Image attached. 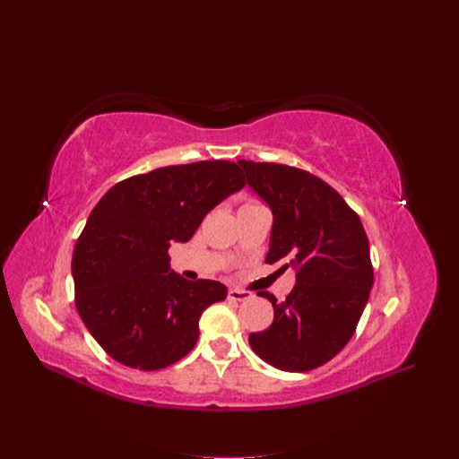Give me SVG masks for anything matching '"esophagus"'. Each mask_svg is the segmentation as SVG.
Segmentation results:
<instances>
[{
  "label": "esophagus",
  "mask_w": 459,
  "mask_h": 459,
  "mask_svg": "<svg viewBox=\"0 0 459 459\" xmlns=\"http://www.w3.org/2000/svg\"><path fill=\"white\" fill-rule=\"evenodd\" d=\"M229 298L234 301H245V299H250L252 294L247 290H239V289H229Z\"/></svg>",
  "instance_id": "esophagus-1"
}]
</instances>
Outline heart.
Listing matches in <instances>:
<instances>
[{"mask_svg":"<svg viewBox=\"0 0 459 459\" xmlns=\"http://www.w3.org/2000/svg\"><path fill=\"white\" fill-rule=\"evenodd\" d=\"M247 205H254V204H247Z\"/></svg>","mask_w":459,"mask_h":459,"instance_id":"heart-1","label":"heart"}]
</instances>
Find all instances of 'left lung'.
<instances>
[{"label": "left lung", "instance_id": "left-lung-1", "mask_svg": "<svg viewBox=\"0 0 459 459\" xmlns=\"http://www.w3.org/2000/svg\"><path fill=\"white\" fill-rule=\"evenodd\" d=\"M248 186L273 211L267 264L285 261L296 285L285 301L259 292L274 321L248 336L252 351L287 372L331 361L352 338L374 283L370 250L358 214L323 179L280 163L238 161Z\"/></svg>", "mask_w": 459, "mask_h": 459}]
</instances>
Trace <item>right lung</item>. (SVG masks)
<instances>
[{
    "label": "right lung",
    "instance_id": "obj_1",
    "mask_svg": "<svg viewBox=\"0 0 459 459\" xmlns=\"http://www.w3.org/2000/svg\"><path fill=\"white\" fill-rule=\"evenodd\" d=\"M245 186L232 161L170 165L116 183L92 209L73 254L76 308L116 361L160 370L200 338L204 310L227 298L212 280L170 271L169 247Z\"/></svg>",
    "mask_w": 459,
    "mask_h": 459
}]
</instances>
